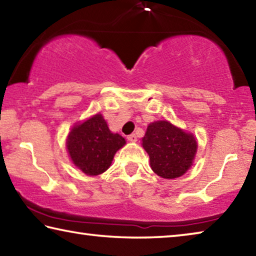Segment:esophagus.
Listing matches in <instances>:
<instances>
[{
	"label": "esophagus",
	"mask_w": 256,
	"mask_h": 256,
	"mask_svg": "<svg viewBox=\"0 0 256 256\" xmlns=\"http://www.w3.org/2000/svg\"><path fill=\"white\" fill-rule=\"evenodd\" d=\"M128 140L131 142H136L138 140V136H136V134H130V136H128Z\"/></svg>",
	"instance_id": "esophagus-1"
}]
</instances>
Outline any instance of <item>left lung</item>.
Returning <instances> with one entry per match:
<instances>
[{"mask_svg": "<svg viewBox=\"0 0 256 256\" xmlns=\"http://www.w3.org/2000/svg\"><path fill=\"white\" fill-rule=\"evenodd\" d=\"M150 157V166L162 178H176L188 170L196 157L198 144L192 134L167 120L151 123L142 138Z\"/></svg>", "mask_w": 256, "mask_h": 256, "instance_id": "obj_1", "label": "left lung"}]
</instances>
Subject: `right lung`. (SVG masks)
Instances as JSON below:
<instances>
[{
    "label": "right lung",
    "instance_id": "1",
    "mask_svg": "<svg viewBox=\"0 0 256 256\" xmlns=\"http://www.w3.org/2000/svg\"><path fill=\"white\" fill-rule=\"evenodd\" d=\"M124 144V138L118 133H112L100 114L76 125L66 140L73 164L90 176L107 170L116 151Z\"/></svg>",
    "mask_w": 256,
    "mask_h": 256
}]
</instances>
